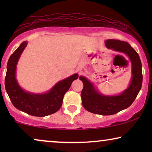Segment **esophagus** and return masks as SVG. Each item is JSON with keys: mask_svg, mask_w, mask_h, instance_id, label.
I'll list each match as a JSON object with an SVG mask.
<instances>
[{"mask_svg": "<svg viewBox=\"0 0 152 152\" xmlns=\"http://www.w3.org/2000/svg\"><path fill=\"white\" fill-rule=\"evenodd\" d=\"M81 72H79V74H80V73H81Z\"/></svg>", "mask_w": 152, "mask_h": 152, "instance_id": "obj_1", "label": "esophagus"}]
</instances>
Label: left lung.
<instances>
[{"label":"left lung","mask_w":152,"mask_h":152,"mask_svg":"<svg viewBox=\"0 0 152 152\" xmlns=\"http://www.w3.org/2000/svg\"><path fill=\"white\" fill-rule=\"evenodd\" d=\"M105 45L108 48L126 54L130 59L132 77L128 88L120 95H104L99 93L86 77L80 76V80L84 84L81 97L84 109L93 113L110 115L126 109L136 98L142 87V64L138 54L127 42L108 39L105 41Z\"/></svg>","instance_id":"left-lung-1"}]
</instances>
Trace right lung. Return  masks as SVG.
Listing matches in <instances>:
<instances>
[{"instance_id":"1","label":"right lung","mask_w":152,"mask_h":152,"mask_svg":"<svg viewBox=\"0 0 152 152\" xmlns=\"http://www.w3.org/2000/svg\"><path fill=\"white\" fill-rule=\"evenodd\" d=\"M27 45V41L20 43L8 60L5 79V89L12 104L16 109L29 115L44 117L55 113L61 108L64 95L79 75L75 73L59 81L51 90L43 94H35L23 91L16 79V69L20 55Z\"/></svg>"}]
</instances>
